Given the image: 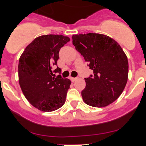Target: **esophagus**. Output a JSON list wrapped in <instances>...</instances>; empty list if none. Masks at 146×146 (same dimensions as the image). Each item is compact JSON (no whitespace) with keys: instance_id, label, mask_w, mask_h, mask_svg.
<instances>
[{"instance_id":"esophagus-1","label":"esophagus","mask_w":146,"mask_h":146,"mask_svg":"<svg viewBox=\"0 0 146 146\" xmlns=\"http://www.w3.org/2000/svg\"><path fill=\"white\" fill-rule=\"evenodd\" d=\"M77 79H78V78H70V80H71L72 82L76 81V80H77Z\"/></svg>"}]
</instances>
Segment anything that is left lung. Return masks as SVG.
Instances as JSON below:
<instances>
[{
	"instance_id": "obj_1",
	"label": "left lung",
	"mask_w": 146,
	"mask_h": 146,
	"mask_svg": "<svg viewBox=\"0 0 146 146\" xmlns=\"http://www.w3.org/2000/svg\"><path fill=\"white\" fill-rule=\"evenodd\" d=\"M72 39L76 49L93 70V75L85 78L83 101L95 107L109 105L120 96L127 82L126 54L115 40L101 34L75 35Z\"/></svg>"
}]
</instances>
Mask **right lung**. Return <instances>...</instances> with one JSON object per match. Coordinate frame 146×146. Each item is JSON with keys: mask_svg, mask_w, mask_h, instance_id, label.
<instances>
[{"mask_svg": "<svg viewBox=\"0 0 146 146\" xmlns=\"http://www.w3.org/2000/svg\"><path fill=\"white\" fill-rule=\"evenodd\" d=\"M70 41L61 35H48L34 39L25 48L18 64L19 82L22 91L32 105L43 111L62 107L71 83L61 75L57 66L59 51Z\"/></svg>", "mask_w": 146, "mask_h": 146, "instance_id": "add662e5", "label": "right lung"}]
</instances>
